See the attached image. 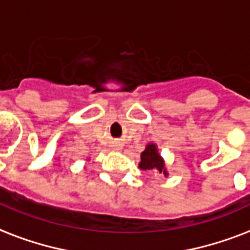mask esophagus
Listing matches in <instances>:
<instances>
[{"mask_svg": "<svg viewBox=\"0 0 250 250\" xmlns=\"http://www.w3.org/2000/svg\"><path fill=\"white\" fill-rule=\"evenodd\" d=\"M113 148H115V150H117V151H119V150H121V148H123V147H121V145H120V143H115V145H113Z\"/></svg>", "mask_w": 250, "mask_h": 250, "instance_id": "34e87169", "label": "esophagus"}]
</instances>
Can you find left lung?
Here are the masks:
<instances>
[{
	"mask_svg": "<svg viewBox=\"0 0 250 250\" xmlns=\"http://www.w3.org/2000/svg\"><path fill=\"white\" fill-rule=\"evenodd\" d=\"M138 167L143 171H158L159 173H163L166 177L169 175L166 167V160L160 155L158 145L154 142L146 145L145 150L141 154V162L138 163Z\"/></svg>",
	"mask_w": 250,
	"mask_h": 250,
	"instance_id": "left-lung-1",
	"label": "left lung"
}]
</instances>
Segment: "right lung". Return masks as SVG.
Segmentation results:
<instances>
[{"instance_id": "right-lung-1", "label": "right lung", "mask_w": 250, "mask_h": 250, "mask_svg": "<svg viewBox=\"0 0 250 250\" xmlns=\"http://www.w3.org/2000/svg\"><path fill=\"white\" fill-rule=\"evenodd\" d=\"M87 160H88V159H87Z\"/></svg>"}]
</instances>
